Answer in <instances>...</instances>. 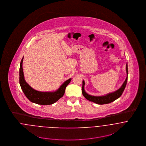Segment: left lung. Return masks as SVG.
I'll return each instance as SVG.
<instances>
[{
    "label": "left lung",
    "mask_w": 146,
    "mask_h": 146,
    "mask_svg": "<svg viewBox=\"0 0 146 146\" xmlns=\"http://www.w3.org/2000/svg\"><path fill=\"white\" fill-rule=\"evenodd\" d=\"M126 73L127 75L128 74V70H127V65L126 64ZM127 77L125 79V82H124L122 86L120 89H119L117 90L113 93H111L110 94H107L106 96H101V97H96V96H92L88 94L84 90V85L85 83L84 81H83V86H82V93L84 97L88 100L93 102L97 104H110L117 98H119L123 94L124 89H125L126 85L127 83Z\"/></svg>",
    "instance_id": "left-lung-1"
}]
</instances>
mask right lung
Wrapping results in <instances>:
<instances>
[{
    "label": "right lung",
    "mask_w": 146,
    "mask_h": 146,
    "mask_svg": "<svg viewBox=\"0 0 146 146\" xmlns=\"http://www.w3.org/2000/svg\"><path fill=\"white\" fill-rule=\"evenodd\" d=\"M23 58L21 60L20 67V84L25 95L31 102L42 105L52 104L63 97L64 94L65 89L70 83L71 79L66 81L54 92H42L35 90L25 82L22 69Z\"/></svg>",
    "instance_id": "add662e5"
}]
</instances>
